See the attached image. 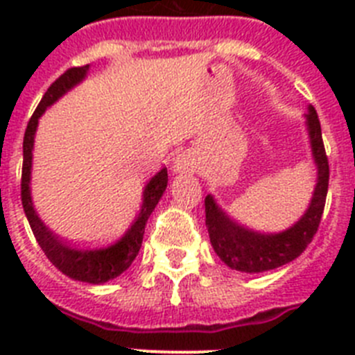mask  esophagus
I'll list each match as a JSON object with an SVG mask.
<instances>
[{"label": "esophagus", "mask_w": 355, "mask_h": 355, "mask_svg": "<svg viewBox=\"0 0 355 355\" xmlns=\"http://www.w3.org/2000/svg\"><path fill=\"white\" fill-rule=\"evenodd\" d=\"M197 167H199L197 156L193 153H190V150H184L183 155L175 158L172 171H174V174H193L197 171Z\"/></svg>", "instance_id": "34e87169"}]
</instances>
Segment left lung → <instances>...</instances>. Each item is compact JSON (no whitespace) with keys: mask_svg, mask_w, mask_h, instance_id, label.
Here are the masks:
<instances>
[{"mask_svg":"<svg viewBox=\"0 0 355 355\" xmlns=\"http://www.w3.org/2000/svg\"><path fill=\"white\" fill-rule=\"evenodd\" d=\"M306 128L316 167V184L311 202L299 220L279 233H259L233 220L209 193L205 199L206 227L216 256L233 270L259 274L274 270L299 258L318 231L329 188V162L322 128L313 106H307Z\"/></svg>","mask_w":355,"mask_h":355,"instance_id":"obj_1","label":"left lung"}]
</instances>
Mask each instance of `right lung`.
Listing matches in <instances>:
<instances>
[{"mask_svg": "<svg viewBox=\"0 0 355 355\" xmlns=\"http://www.w3.org/2000/svg\"><path fill=\"white\" fill-rule=\"evenodd\" d=\"M89 65L83 67H72L65 71L55 83L46 90L42 101L39 103L37 110L31 115L28 122L26 133H24L23 142V180H21V199H23V208L26 213V218L30 222V227L39 241L40 249L48 256L49 261L67 277L74 281L89 284H103L112 279L119 277L122 272H126L131 266L133 259L137 258L140 247H142L144 231H146L147 218L155 211L156 205L162 199L165 188H167V168L156 172L149 180V183L144 187L142 205H140L139 215L128 227V231L119 238L115 243H110L106 247H96V249H80V247H71L60 240L53 233L48 225L40 220L39 213L35 211L33 199H31V162H33V144H35L37 126L39 119L51 105H55L62 96L74 89L76 85L87 78Z\"/></svg>", "mask_w": 355, "mask_h": 355, "instance_id": "obj_1", "label": "right lung"}]
</instances>
